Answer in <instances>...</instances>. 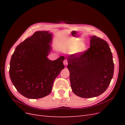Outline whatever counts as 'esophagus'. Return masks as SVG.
<instances>
[{
  "label": "esophagus",
  "instance_id": "1",
  "mask_svg": "<svg viewBox=\"0 0 125 125\" xmlns=\"http://www.w3.org/2000/svg\"><path fill=\"white\" fill-rule=\"evenodd\" d=\"M63 65H64L67 66V65H68V61H67V59L64 60L63 62Z\"/></svg>",
  "mask_w": 125,
  "mask_h": 125
}]
</instances>
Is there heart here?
<instances>
[{"label":"heart","mask_w":125,"mask_h":125,"mask_svg":"<svg viewBox=\"0 0 125 125\" xmlns=\"http://www.w3.org/2000/svg\"><path fill=\"white\" fill-rule=\"evenodd\" d=\"M59 48L63 52H70L72 54L76 55L81 53L85 50V45L81 43L79 40L73 39H67L60 42Z\"/></svg>","instance_id":"b5f03b06"}]
</instances>
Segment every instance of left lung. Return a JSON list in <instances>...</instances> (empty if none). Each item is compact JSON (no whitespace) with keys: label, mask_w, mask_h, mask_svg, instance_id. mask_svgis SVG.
Returning <instances> with one entry per match:
<instances>
[{"label":"left lung","mask_w":125,"mask_h":125,"mask_svg":"<svg viewBox=\"0 0 125 125\" xmlns=\"http://www.w3.org/2000/svg\"><path fill=\"white\" fill-rule=\"evenodd\" d=\"M90 38L88 50L68 59L72 90L83 98L104 93L114 74V62L108 43L96 36Z\"/></svg>","instance_id":"obj_1"}]
</instances>
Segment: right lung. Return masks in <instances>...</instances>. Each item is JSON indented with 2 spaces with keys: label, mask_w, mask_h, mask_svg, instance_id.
Returning a JSON list of instances; mask_svg holds the SVG:
<instances>
[{
  "label": "right lung",
  "mask_w": 125,
  "mask_h": 125,
  "mask_svg": "<svg viewBox=\"0 0 125 125\" xmlns=\"http://www.w3.org/2000/svg\"><path fill=\"white\" fill-rule=\"evenodd\" d=\"M52 39L49 31H37L19 45L11 56V80L18 91L28 99L48 95L55 79L65 68L63 56L55 60L47 57Z\"/></svg>",
  "instance_id": "1"
}]
</instances>
